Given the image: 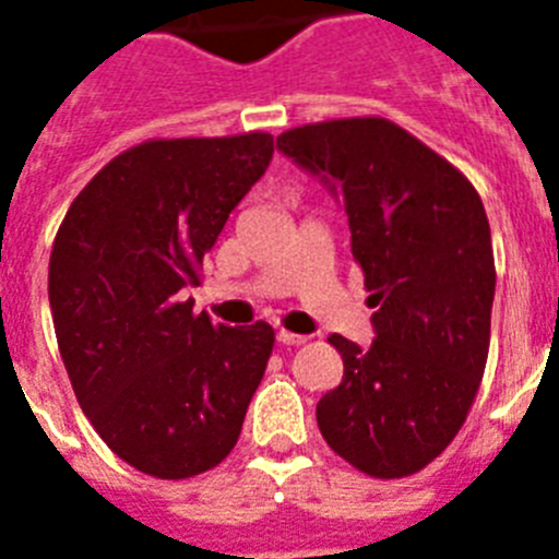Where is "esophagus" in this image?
<instances>
[{
  "label": "esophagus",
  "instance_id": "1",
  "mask_svg": "<svg viewBox=\"0 0 559 559\" xmlns=\"http://www.w3.org/2000/svg\"><path fill=\"white\" fill-rule=\"evenodd\" d=\"M276 341H280V344H285V347H299V344H305V335H299V333H290V330H276Z\"/></svg>",
  "mask_w": 559,
  "mask_h": 559
}]
</instances>
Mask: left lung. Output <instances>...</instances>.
Returning <instances> with one entry per match:
<instances>
[{
	"label": "left lung",
	"instance_id": "left-lung-1",
	"mask_svg": "<svg viewBox=\"0 0 559 559\" xmlns=\"http://www.w3.org/2000/svg\"><path fill=\"white\" fill-rule=\"evenodd\" d=\"M276 147L344 204L364 269L374 341L333 333L344 378L316 406L328 445L374 478L423 471L476 400L496 296V260L476 187L380 117L294 128Z\"/></svg>",
	"mask_w": 559,
	"mask_h": 559
}]
</instances>
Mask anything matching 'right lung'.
<instances>
[{
    "mask_svg": "<svg viewBox=\"0 0 559 559\" xmlns=\"http://www.w3.org/2000/svg\"><path fill=\"white\" fill-rule=\"evenodd\" d=\"M274 156L271 133L151 140L81 190L49 257L58 349L83 414L122 462L190 478L224 462L274 330L212 324L181 302L229 212Z\"/></svg>",
    "mask_w": 559,
    "mask_h": 559,
    "instance_id": "obj_1",
    "label": "right lung"
}]
</instances>
